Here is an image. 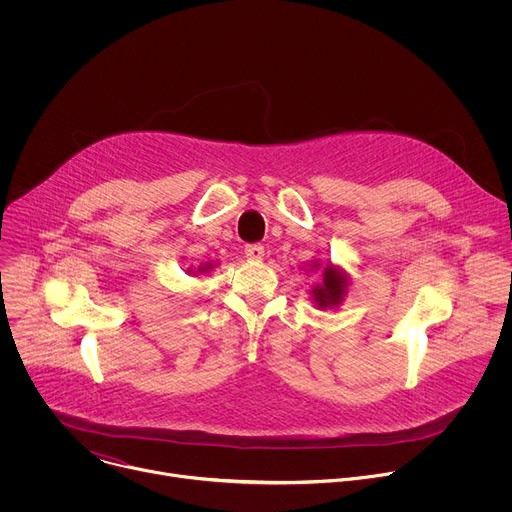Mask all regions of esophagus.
Returning <instances> with one entry per match:
<instances>
[{"mask_svg":"<svg viewBox=\"0 0 512 512\" xmlns=\"http://www.w3.org/2000/svg\"><path fill=\"white\" fill-rule=\"evenodd\" d=\"M245 255H247V259H251V261H261L263 255H265V249H263L261 245H247V247H245Z\"/></svg>","mask_w":512,"mask_h":512,"instance_id":"1","label":"esophagus"}]
</instances>
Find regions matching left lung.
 <instances>
[{"instance_id": "obj_1", "label": "left lung", "mask_w": 512, "mask_h": 512, "mask_svg": "<svg viewBox=\"0 0 512 512\" xmlns=\"http://www.w3.org/2000/svg\"><path fill=\"white\" fill-rule=\"evenodd\" d=\"M310 271L320 269V261H310ZM348 291V277L338 265H326L322 271V283L312 287V300L320 310L338 308Z\"/></svg>"}]
</instances>
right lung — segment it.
<instances>
[{"instance_id":"obj_1","label":"right lung","mask_w":512,"mask_h":512,"mask_svg":"<svg viewBox=\"0 0 512 512\" xmlns=\"http://www.w3.org/2000/svg\"><path fill=\"white\" fill-rule=\"evenodd\" d=\"M216 267V261H210V263H202L200 267H198V271L196 273H200V275H204V273H208L210 269H214ZM190 273H192V269H188Z\"/></svg>"}]
</instances>
